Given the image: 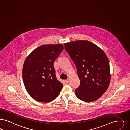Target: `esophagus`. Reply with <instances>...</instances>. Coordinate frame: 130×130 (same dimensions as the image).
<instances>
[{"label":"esophagus","mask_w":130,"mask_h":130,"mask_svg":"<svg viewBox=\"0 0 130 130\" xmlns=\"http://www.w3.org/2000/svg\"><path fill=\"white\" fill-rule=\"evenodd\" d=\"M65 81V82H66V83H68L69 82V79H67V80H66Z\"/></svg>","instance_id":"obj_1"}]
</instances>
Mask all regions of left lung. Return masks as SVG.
<instances>
[{
  "label": "left lung",
  "mask_w": 130,
  "mask_h": 130,
  "mask_svg": "<svg viewBox=\"0 0 130 130\" xmlns=\"http://www.w3.org/2000/svg\"><path fill=\"white\" fill-rule=\"evenodd\" d=\"M76 65L80 81L75 94L78 99L92 102L99 99L109 87L111 74L108 58L93 42L78 40L64 44Z\"/></svg>",
  "instance_id": "obj_1"
}]
</instances>
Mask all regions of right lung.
<instances>
[{
	"label": "right lung",
	"instance_id": "obj_1",
	"mask_svg": "<svg viewBox=\"0 0 130 130\" xmlns=\"http://www.w3.org/2000/svg\"><path fill=\"white\" fill-rule=\"evenodd\" d=\"M63 48L62 44L42 45L26 57L23 67V82L28 93L38 102H51L62 88V84L56 78L54 63Z\"/></svg>",
	"mask_w": 130,
	"mask_h": 130
}]
</instances>
